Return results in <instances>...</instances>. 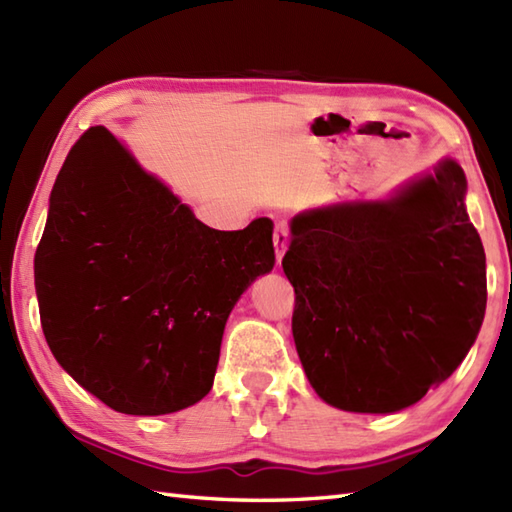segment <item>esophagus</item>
<instances>
[{
	"instance_id": "1",
	"label": "esophagus",
	"mask_w": 512,
	"mask_h": 512,
	"mask_svg": "<svg viewBox=\"0 0 512 512\" xmlns=\"http://www.w3.org/2000/svg\"><path fill=\"white\" fill-rule=\"evenodd\" d=\"M273 239H275V253H277V262H281V257H284L286 248H288V228H286V224H277Z\"/></svg>"
}]
</instances>
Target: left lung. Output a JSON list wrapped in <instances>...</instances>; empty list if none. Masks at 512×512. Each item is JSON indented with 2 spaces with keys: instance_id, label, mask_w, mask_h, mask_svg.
Here are the masks:
<instances>
[{
  "instance_id": "obj_1",
  "label": "left lung",
  "mask_w": 512,
  "mask_h": 512,
  "mask_svg": "<svg viewBox=\"0 0 512 512\" xmlns=\"http://www.w3.org/2000/svg\"><path fill=\"white\" fill-rule=\"evenodd\" d=\"M442 160L389 202L299 213L281 266L295 288L292 336L332 407L394 413L447 380L486 312V255Z\"/></svg>"
}]
</instances>
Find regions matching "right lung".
<instances>
[{
  "label": "right lung",
  "mask_w": 512,
  "mask_h": 512,
  "mask_svg": "<svg viewBox=\"0 0 512 512\" xmlns=\"http://www.w3.org/2000/svg\"><path fill=\"white\" fill-rule=\"evenodd\" d=\"M273 266L268 217L215 231L90 127L54 180L35 253L41 328L107 407L173 413L209 394L228 314Z\"/></svg>",
  "instance_id": "add662e5"
}]
</instances>
